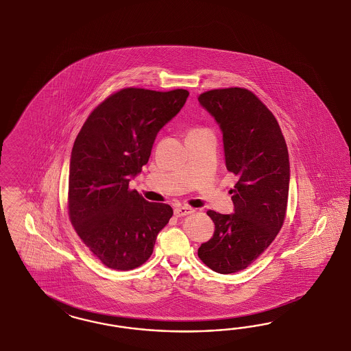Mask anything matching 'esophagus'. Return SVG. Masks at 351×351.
Here are the masks:
<instances>
[{
    "mask_svg": "<svg viewBox=\"0 0 351 351\" xmlns=\"http://www.w3.org/2000/svg\"><path fill=\"white\" fill-rule=\"evenodd\" d=\"M194 213V210L191 208V207H176L175 210H173V213H175V216H178V217H181V216H186V215H191V213Z\"/></svg>",
    "mask_w": 351,
    "mask_h": 351,
    "instance_id": "34e87169",
    "label": "esophagus"
}]
</instances>
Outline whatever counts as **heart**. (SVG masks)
Listing matches in <instances>:
<instances>
[{"label": "heart", "mask_w": 351, "mask_h": 351, "mask_svg": "<svg viewBox=\"0 0 351 351\" xmlns=\"http://www.w3.org/2000/svg\"><path fill=\"white\" fill-rule=\"evenodd\" d=\"M193 131H197V130H193Z\"/></svg>", "instance_id": "heart-1"}]
</instances>
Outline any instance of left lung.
Instances as JSON below:
<instances>
[{
  "label": "left lung",
  "mask_w": 351,
  "mask_h": 351,
  "mask_svg": "<svg viewBox=\"0 0 351 351\" xmlns=\"http://www.w3.org/2000/svg\"><path fill=\"white\" fill-rule=\"evenodd\" d=\"M198 101L221 128L226 169L238 176L230 191L234 213L207 211L215 233L198 256L213 271L230 274L251 265L285 223L287 144L273 113L247 88L206 91Z\"/></svg>",
  "instance_id": "obj_1"
}]
</instances>
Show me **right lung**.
I'll list each match as a JSON object with an SVG mask.
<instances>
[{"label":"right lung","mask_w":351,"mask_h":351,"mask_svg":"<svg viewBox=\"0 0 351 351\" xmlns=\"http://www.w3.org/2000/svg\"><path fill=\"white\" fill-rule=\"evenodd\" d=\"M188 96L182 88H122L96 106L75 138L69 219L88 250L110 269L143 265L173 215L169 204L148 202L130 191L128 182L148 163L157 134Z\"/></svg>","instance_id":"add662e5"}]
</instances>
